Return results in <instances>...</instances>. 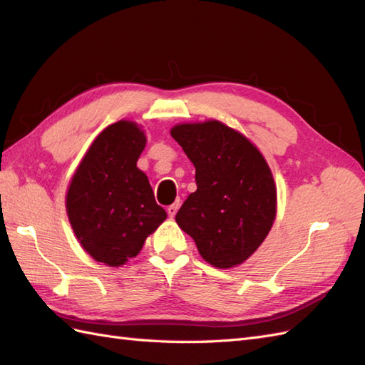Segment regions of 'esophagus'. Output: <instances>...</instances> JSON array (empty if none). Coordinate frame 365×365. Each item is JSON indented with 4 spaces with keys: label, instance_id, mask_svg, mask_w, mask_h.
<instances>
[{
    "label": "esophagus",
    "instance_id": "34e87169",
    "mask_svg": "<svg viewBox=\"0 0 365 365\" xmlns=\"http://www.w3.org/2000/svg\"><path fill=\"white\" fill-rule=\"evenodd\" d=\"M180 205H181V200H176V201H175L172 205L167 207V213H169L170 218H173V216L176 215V212H178Z\"/></svg>",
    "mask_w": 365,
    "mask_h": 365
}]
</instances>
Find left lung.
Returning a JSON list of instances; mask_svg holds the SVG:
<instances>
[{
	"instance_id": "obj_1",
	"label": "left lung",
	"mask_w": 365,
	"mask_h": 365,
	"mask_svg": "<svg viewBox=\"0 0 365 365\" xmlns=\"http://www.w3.org/2000/svg\"><path fill=\"white\" fill-rule=\"evenodd\" d=\"M170 133L196 170V192L175 220L207 262L235 267L259 247L274 221L269 165L247 138L220 121L180 124Z\"/></svg>"
}]
</instances>
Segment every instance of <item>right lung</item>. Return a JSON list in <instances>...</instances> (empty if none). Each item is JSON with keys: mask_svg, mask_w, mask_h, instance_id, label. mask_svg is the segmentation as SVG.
Segmentation results:
<instances>
[{"mask_svg": "<svg viewBox=\"0 0 365 365\" xmlns=\"http://www.w3.org/2000/svg\"><path fill=\"white\" fill-rule=\"evenodd\" d=\"M145 136L130 121L98 135L75 172L66 196L72 229L98 262L120 267L143 249L167 218L136 161Z\"/></svg>", "mask_w": 365, "mask_h": 365, "instance_id": "obj_1", "label": "right lung"}]
</instances>
